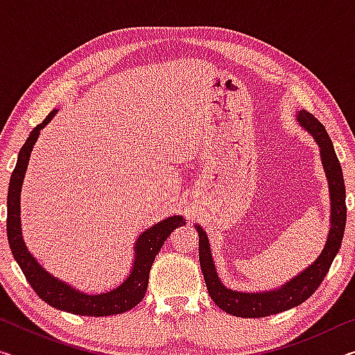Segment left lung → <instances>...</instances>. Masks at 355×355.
<instances>
[{"mask_svg": "<svg viewBox=\"0 0 355 355\" xmlns=\"http://www.w3.org/2000/svg\"><path fill=\"white\" fill-rule=\"evenodd\" d=\"M297 120L315 137V141L321 148V161L327 175L330 207H332V209H330L332 216H330L327 241L321 255L316 258V261L310 264L304 272H300L290 282H286L285 285H282L279 290L264 293H238L228 290L220 284L218 274H216L207 233L203 232L200 225H196V230L199 233V260L207 290L213 302L233 316L264 318L297 307L320 288L321 282L329 272L330 264L338 254L341 241H343L346 227V188L343 171H341L340 161L336 158L334 144L330 141L324 125L313 114L302 110L299 112Z\"/></svg>", "mask_w": 355, "mask_h": 355, "instance_id": "8db88e82", "label": "left lung"}]
</instances>
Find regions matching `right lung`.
I'll return each mask as SVG.
<instances>
[{"label": "right lung", "instance_id": "1", "mask_svg": "<svg viewBox=\"0 0 355 355\" xmlns=\"http://www.w3.org/2000/svg\"><path fill=\"white\" fill-rule=\"evenodd\" d=\"M56 111H51L42 123H39L31 133L19 153L15 169L10 175L9 191H8V239L12 255L19 263L23 274H25L29 285L33 286L35 294L45 300L51 307L69 311L81 316H110L125 313V311L136 307L146 296L148 285L150 268L155 261V257L163 248V244L175 228L184 225L186 222L182 216H172L158 224L150 227L148 230L141 233L135 245V266L131 269L130 277L117 286L103 294H84L73 290L64 282L58 280L48 274L35 258L29 254L25 241L21 236L20 225V192L23 186V178L28 167L29 156L33 147L37 141L40 130L50 122Z\"/></svg>", "mask_w": 355, "mask_h": 355}]
</instances>
